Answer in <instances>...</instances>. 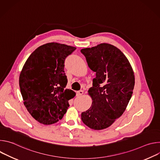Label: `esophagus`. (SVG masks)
<instances>
[{"mask_svg":"<svg viewBox=\"0 0 160 160\" xmlns=\"http://www.w3.org/2000/svg\"><path fill=\"white\" fill-rule=\"evenodd\" d=\"M83 94V91L82 90H79V91H78V92H77V96H82Z\"/></svg>","mask_w":160,"mask_h":160,"instance_id":"1","label":"esophagus"}]
</instances>
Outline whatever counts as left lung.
<instances>
[{
  "label": "left lung",
  "mask_w": 160,
  "mask_h": 160,
  "mask_svg": "<svg viewBox=\"0 0 160 160\" xmlns=\"http://www.w3.org/2000/svg\"><path fill=\"white\" fill-rule=\"evenodd\" d=\"M88 66L96 72L88 90L92 99L90 108L82 112L85 125L94 130L111 126L124 112L135 85L132 68L123 53L109 43L81 50Z\"/></svg>",
  "instance_id": "1"
}]
</instances>
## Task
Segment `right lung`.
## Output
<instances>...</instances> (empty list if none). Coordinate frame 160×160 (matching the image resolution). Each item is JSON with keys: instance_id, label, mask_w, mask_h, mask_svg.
I'll list each match as a JSON object with an SVG mask.
<instances>
[{"instance_id": "right-lung-1", "label": "right lung", "mask_w": 160, "mask_h": 160, "mask_svg": "<svg viewBox=\"0 0 160 160\" xmlns=\"http://www.w3.org/2000/svg\"><path fill=\"white\" fill-rule=\"evenodd\" d=\"M76 48L48 43L35 49L27 59L19 79L23 103L33 118L43 125L61 120L75 92L65 89L68 80L64 61Z\"/></svg>"}]
</instances>
